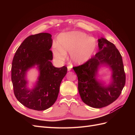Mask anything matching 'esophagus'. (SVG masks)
Here are the masks:
<instances>
[{"label": "esophagus", "mask_w": 135, "mask_h": 135, "mask_svg": "<svg viewBox=\"0 0 135 135\" xmlns=\"http://www.w3.org/2000/svg\"><path fill=\"white\" fill-rule=\"evenodd\" d=\"M71 70V67L70 66H68V71H70Z\"/></svg>", "instance_id": "1"}]
</instances>
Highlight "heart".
<instances>
[{
    "instance_id": "1",
    "label": "heart",
    "mask_w": 135,
    "mask_h": 135,
    "mask_svg": "<svg viewBox=\"0 0 135 135\" xmlns=\"http://www.w3.org/2000/svg\"><path fill=\"white\" fill-rule=\"evenodd\" d=\"M57 45H55L53 52L55 57L63 61L68 54H70L72 62L82 65L91 58L96 48L95 39L83 32L73 31L59 35Z\"/></svg>"
}]
</instances>
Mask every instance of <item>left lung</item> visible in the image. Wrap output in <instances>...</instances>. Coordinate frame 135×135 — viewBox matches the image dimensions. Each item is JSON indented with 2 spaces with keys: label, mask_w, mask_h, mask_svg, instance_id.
<instances>
[{
  "label": "left lung",
  "mask_w": 135,
  "mask_h": 135,
  "mask_svg": "<svg viewBox=\"0 0 135 135\" xmlns=\"http://www.w3.org/2000/svg\"><path fill=\"white\" fill-rule=\"evenodd\" d=\"M99 50L87 62L73 68L78 79V91L83 103L92 108H101L115 101L126 83V75L122 56L113 43L107 39H98ZM102 66L112 70L111 82L105 85L97 79Z\"/></svg>",
  "instance_id": "1"
}]
</instances>
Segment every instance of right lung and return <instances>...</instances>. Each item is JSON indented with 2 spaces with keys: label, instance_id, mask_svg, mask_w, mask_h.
Returning <instances> with one entry per match:
<instances>
[{
  "label": "right lung",
  "instance_id": "right-lung-1",
  "mask_svg": "<svg viewBox=\"0 0 135 135\" xmlns=\"http://www.w3.org/2000/svg\"><path fill=\"white\" fill-rule=\"evenodd\" d=\"M52 35L42 32L28 36L20 45L12 61L11 79L16 99L25 107L42 111L54 104L67 67L55 68L51 61ZM37 66L40 72L33 88L27 87V72Z\"/></svg>",
  "mask_w": 135,
  "mask_h": 135
}]
</instances>
